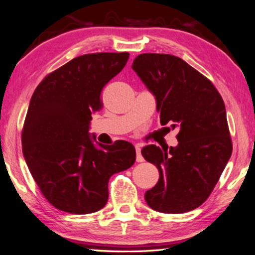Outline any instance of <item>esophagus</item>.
<instances>
[{
    "mask_svg": "<svg viewBox=\"0 0 255 255\" xmlns=\"http://www.w3.org/2000/svg\"><path fill=\"white\" fill-rule=\"evenodd\" d=\"M135 149H136V161L143 162L144 158L142 157V153H140V145H139V144H136Z\"/></svg>",
    "mask_w": 255,
    "mask_h": 255,
    "instance_id": "obj_1",
    "label": "esophagus"
}]
</instances>
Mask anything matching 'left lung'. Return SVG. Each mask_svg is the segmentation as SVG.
Returning a JSON list of instances; mask_svg holds the SVG:
<instances>
[{
  "label": "left lung",
  "instance_id": "obj_1",
  "mask_svg": "<svg viewBox=\"0 0 255 255\" xmlns=\"http://www.w3.org/2000/svg\"><path fill=\"white\" fill-rule=\"evenodd\" d=\"M131 67L155 96L160 124L180 129L176 147H143L144 159L160 174L145 192L146 204L173 214L195 210L210 197L233 152L225 102L211 80L176 56L140 54Z\"/></svg>",
  "mask_w": 255,
  "mask_h": 255
}]
</instances>
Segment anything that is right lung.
<instances>
[{"label":"right lung","instance_id":"right-lung-1","mask_svg":"<svg viewBox=\"0 0 255 255\" xmlns=\"http://www.w3.org/2000/svg\"><path fill=\"white\" fill-rule=\"evenodd\" d=\"M128 52L79 56L45 75L34 90L21 131L22 153L44 198L72 214L100 211L113 174L134 165L126 140L96 147L88 134L91 113L103 108L104 86L127 64Z\"/></svg>","mask_w":255,"mask_h":255}]
</instances>
